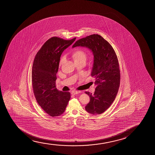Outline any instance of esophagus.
Masks as SVG:
<instances>
[{"mask_svg":"<svg viewBox=\"0 0 155 155\" xmlns=\"http://www.w3.org/2000/svg\"><path fill=\"white\" fill-rule=\"evenodd\" d=\"M81 91H72L71 92V94L72 95H76V94H79L81 93Z\"/></svg>","mask_w":155,"mask_h":155,"instance_id":"34e87169","label":"esophagus"}]
</instances>
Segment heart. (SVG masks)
Wrapping results in <instances>:
<instances>
[{
  "label": "heart",
  "mask_w": 155,
  "mask_h": 155,
  "mask_svg": "<svg viewBox=\"0 0 155 155\" xmlns=\"http://www.w3.org/2000/svg\"><path fill=\"white\" fill-rule=\"evenodd\" d=\"M86 55L85 52L81 49L77 50L74 51V53H73V57L74 60L81 59H86ZM64 60H65V57H62L60 61V64H63Z\"/></svg>",
  "instance_id": "heart-1"
}]
</instances>
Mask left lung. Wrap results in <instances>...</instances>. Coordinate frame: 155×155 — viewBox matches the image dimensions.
<instances>
[{"mask_svg": "<svg viewBox=\"0 0 155 155\" xmlns=\"http://www.w3.org/2000/svg\"><path fill=\"white\" fill-rule=\"evenodd\" d=\"M77 47L87 48L93 54L91 76L96 79V87L94 94L85 92L90 97L85 110L91 114H100L110 107L119 91L120 71L117 54L111 45L98 34L77 41L72 48Z\"/></svg>", "mask_w": 155, "mask_h": 155, "instance_id": "8db88e82", "label": "left lung"}]
</instances>
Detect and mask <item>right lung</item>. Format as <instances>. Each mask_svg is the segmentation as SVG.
<instances>
[{
	"label": "right lung",
	"mask_w": 155,
	"mask_h": 155,
	"mask_svg": "<svg viewBox=\"0 0 155 155\" xmlns=\"http://www.w3.org/2000/svg\"><path fill=\"white\" fill-rule=\"evenodd\" d=\"M76 38L70 40L58 37L50 38L34 58L32 70L34 96L38 105L51 117L63 114L70 99L69 92L57 89L55 81L62 53Z\"/></svg>",
	"instance_id": "1"
}]
</instances>
